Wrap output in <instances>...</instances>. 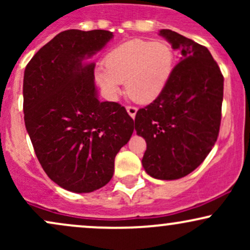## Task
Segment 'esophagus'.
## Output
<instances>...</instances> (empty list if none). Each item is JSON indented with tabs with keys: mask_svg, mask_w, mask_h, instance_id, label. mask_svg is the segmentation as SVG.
Instances as JSON below:
<instances>
[{
	"mask_svg": "<svg viewBox=\"0 0 250 250\" xmlns=\"http://www.w3.org/2000/svg\"><path fill=\"white\" fill-rule=\"evenodd\" d=\"M127 111H128L129 115L134 119L135 115H136V113H137V108L134 107V105H127Z\"/></svg>",
	"mask_w": 250,
	"mask_h": 250,
	"instance_id": "obj_1",
	"label": "esophagus"
}]
</instances>
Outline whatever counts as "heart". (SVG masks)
Segmentation results:
<instances>
[{
	"label": "heart",
	"mask_w": 250,
	"mask_h": 250,
	"mask_svg": "<svg viewBox=\"0 0 250 250\" xmlns=\"http://www.w3.org/2000/svg\"><path fill=\"white\" fill-rule=\"evenodd\" d=\"M105 69L96 71L104 95L115 99L125 82L127 94L136 102H148L165 88L174 64V54L165 42L131 40L105 56Z\"/></svg>",
	"instance_id": "heart-1"
}]
</instances>
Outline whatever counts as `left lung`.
<instances>
[{"label": "left lung", "mask_w": 250, "mask_h": 250, "mask_svg": "<svg viewBox=\"0 0 250 250\" xmlns=\"http://www.w3.org/2000/svg\"><path fill=\"white\" fill-rule=\"evenodd\" d=\"M181 60L160 95L139 109L135 130L147 142L145 170L159 180H177L205 161L219 136L223 75L205 45L161 29Z\"/></svg>", "instance_id": "left-lung-1"}]
</instances>
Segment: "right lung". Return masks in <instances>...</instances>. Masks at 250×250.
Segmentation results:
<instances>
[{
	"mask_svg": "<svg viewBox=\"0 0 250 250\" xmlns=\"http://www.w3.org/2000/svg\"><path fill=\"white\" fill-rule=\"evenodd\" d=\"M108 30L60 33L24 70V123L43 170L60 187L90 193L114 174L134 121L117 102H101L94 69L83 60L113 39Z\"/></svg>",
	"mask_w": 250,
	"mask_h": 250,
	"instance_id": "add662e5",
	"label": "right lung"
}]
</instances>
